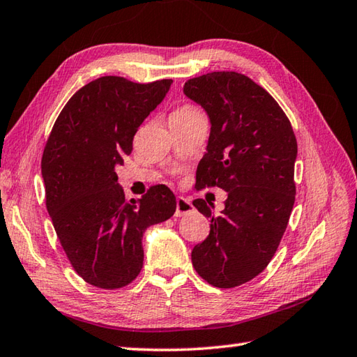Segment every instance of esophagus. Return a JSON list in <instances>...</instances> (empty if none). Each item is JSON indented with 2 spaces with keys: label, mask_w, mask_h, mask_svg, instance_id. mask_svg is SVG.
I'll list each match as a JSON object with an SVG mask.
<instances>
[{
  "label": "esophagus",
  "mask_w": 357,
  "mask_h": 357,
  "mask_svg": "<svg viewBox=\"0 0 357 357\" xmlns=\"http://www.w3.org/2000/svg\"><path fill=\"white\" fill-rule=\"evenodd\" d=\"M192 210H193L192 202L187 198H184V196H179V198L176 199V211H174V216H178V218L184 216L187 213H190Z\"/></svg>",
  "instance_id": "esophagus-1"
}]
</instances>
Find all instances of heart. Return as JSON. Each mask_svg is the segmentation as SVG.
<instances>
[{"instance_id":"heart-1","label":"heart","mask_w":357,"mask_h":357,"mask_svg":"<svg viewBox=\"0 0 357 357\" xmlns=\"http://www.w3.org/2000/svg\"><path fill=\"white\" fill-rule=\"evenodd\" d=\"M198 113H201V112H199V109H196L195 105L184 104L174 110L172 113V116H192V115H198Z\"/></svg>"}]
</instances>
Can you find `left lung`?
<instances>
[{"instance_id":"8db88e82","label":"left lung","mask_w":357,"mask_h":357,"mask_svg":"<svg viewBox=\"0 0 357 357\" xmlns=\"http://www.w3.org/2000/svg\"><path fill=\"white\" fill-rule=\"evenodd\" d=\"M184 93L211 123L196 190L219 187L229 195L219 216L204 199L193 201L211 224L192 262L210 285L233 288L265 270L284 236L296 196L298 142L275 98L245 75L211 72L188 79Z\"/></svg>"}]
</instances>
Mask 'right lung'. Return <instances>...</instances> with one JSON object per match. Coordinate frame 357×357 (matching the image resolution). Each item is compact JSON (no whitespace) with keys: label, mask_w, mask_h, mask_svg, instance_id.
<instances>
[{"label":"right lung","mask_w":357,"mask_h":357,"mask_svg":"<svg viewBox=\"0 0 357 357\" xmlns=\"http://www.w3.org/2000/svg\"><path fill=\"white\" fill-rule=\"evenodd\" d=\"M172 82L139 84L123 77L89 82L67 101L45 142V207L73 270L93 287L116 290L135 280L144 262V231L176 210L164 184L127 201L115 173Z\"/></svg>","instance_id":"1"}]
</instances>
